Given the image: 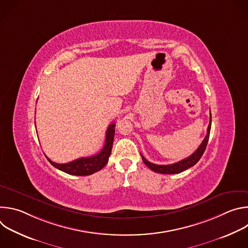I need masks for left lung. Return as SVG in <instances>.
I'll list each match as a JSON object with an SVG mask.
<instances>
[{"label": "left lung", "mask_w": 248, "mask_h": 248, "mask_svg": "<svg viewBox=\"0 0 248 248\" xmlns=\"http://www.w3.org/2000/svg\"><path fill=\"white\" fill-rule=\"evenodd\" d=\"M211 122H212V118H211V113H210V122H209V125L207 128V134H206L204 140L202 141V143L200 144V146L197 148V150L193 154H191L189 157H187L178 163L170 164V165H156V164H153V163L147 161L142 155H141V157H142V161L152 170H154L156 172H160V173H166V174L179 173V172H182V171L187 170L188 168L194 166L200 160V158L202 157V155L206 149L209 136H210Z\"/></svg>", "instance_id": "1"}]
</instances>
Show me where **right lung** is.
Returning a JSON list of instances; mask_svg holds the SVG:
<instances>
[{
  "mask_svg": "<svg viewBox=\"0 0 248 248\" xmlns=\"http://www.w3.org/2000/svg\"><path fill=\"white\" fill-rule=\"evenodd\" d=\"M115 124H111L106 132V141L103 149L96 155L91 157H83L77 159L65 164H58L51 161L47 156L46 158L48 161L53 165L55 168L74 175H89L92 174L101 169H103L107 165L109 161V157L112 152L113 142H114V136H115Z\"/></svg>",
  "mask_w": 248,
  "mask_h": 248,
  "instance_id": "1",
  "label": "right lung"
}]
</instances>
